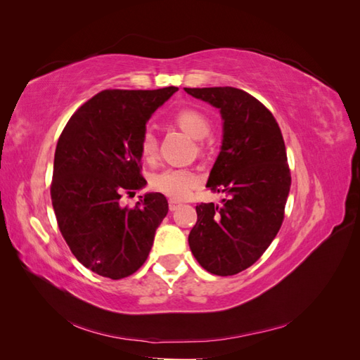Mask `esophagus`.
<instances>
[{"label":"esophagus","mask_w":360,"mask_h":360,"mask_svg":"<svg viewBox=\"0 0 360 360\" xmlns=\"http://www.w3.org/2000/svg\"><path fill=\"white\" fill-rule=\"evenodd\" d=\"M168 205H169V210H171V212H176L177 209H180L181 204L177 202V201H174V200H169V201H168Z\"/></svg>","instance_id":"obj_1"}]
</instances>
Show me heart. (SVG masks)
I'll use <instances>...</instances> for the list:
<instances>
[{"mask_svg":"<svg viewBox=\"0 0 360 360\" xmlns=\"http://www.w3.org/2000/svg\"><path fill=\"white\" fill-rule=\"evenodd\" d=\"M172 120L181 130L195 139H202L210 134L209 118L198 110H193V108H181L174 114ZM158 150V138L151 130L147 129L139 141L141 156L151 162L156 159ZM200 150H202V144H200ZM198 183L200 177L197 176V172L189 168H165L150 177L151 189L167 195L168 198L174 201L186 200L191 192L197 188Z\"/></svg>","mask_w":360,"mask_h":360,"instance_id":"obj_1","label":"heart"}]
</instances>
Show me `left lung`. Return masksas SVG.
<instances>
[{"label":"left lung","mask_w":360,"mask_h":360,"mask_svg":"<svg viewBox=\"0 0 360 360\" xmlns=\"http://www.w3.org/2000/svg\"><path fill=\"white\" fill-rule=\"evenodd\" d=\"M184 91L221 110L224 141L207 188L226 197L221 205L195 207L198 219L189 246L207 271L237 275L264 254L284 222L291 186L284 138L274 114L243 90Z\"/></svg>","instance_id":"1"}]
</instances>
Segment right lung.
Returning <instances> with one entry per match:
<instances>
[{"label": "right lung", "mask_w": 360, "mask_h": 360, "mask_svg": "<svg viewBox=\"0 0 360 360\" xmlns=\"http://www.w3.org/2000/svg\"><path fill=\"white\" fill-rule=\"evenodd\" d=\"M177 90H103L75 111L58 138L51 181L57 224L76 259L103 278L135 274L168 213L158 192L135 207L120 198L146 186L139 141L150 115Z\"/></svg>", "instance_id": "add662e5"}]
</instances>
